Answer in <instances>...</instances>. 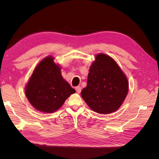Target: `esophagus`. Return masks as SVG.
I'll return each mask as SVG.
<instances>
[{
    "label": "esophagus",
    "instance_id": "1",
    "mask_svg": "<svg viewBox=\"0 0 159 159\" xmlns=\"http://www.w3.org/2000/svg\"><path fill=\"white\" fill-rule=\"evenodd\" d=\"M75 90L77 91V93H80L81 92V88L80 87V86H78V87L75 88Z\"/></svg>",
    "mask_w": 159,
    "mask_h": 159
}]
</instances>
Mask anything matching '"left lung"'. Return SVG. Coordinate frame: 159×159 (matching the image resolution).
Returning a JSON list of instances; mask_svg holds the SVG:
<instances>
[{"label":"left lung","mask_w":159,"mask_h":159,"mask_svg":"<svg viewBox=\"0 0 159 159\" xmlns=\"http://www.w3.org/2000/svg\"><path fill=\"white\" fill-rule=\"evenodd\" d=\"M128 89V80L118 64L110 56L99 54L90 67L87 86L81 95L95 112L109 114L122 105Z\"/></svg>","instance_id":"1"}]
</instances>
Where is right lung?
<instances>
[{
	"label": "right lung",
	"instance_id": "add662e5",
	"mask_svg": "<svg viewBox=\"0 0 159 159\" xmlns=\"http://www.w3.org/2000/svg\"><path fill=\"white\" fill-rule=\"evenodd\" d=\"M52 57L41 61L26 85L25 93L32 106L44 113H53L60 109L66 99L75 91L64 80L61 70Z\"/></svg>",
	"mask_w": 159,
	"mask_h": 159
}]
</instances>
